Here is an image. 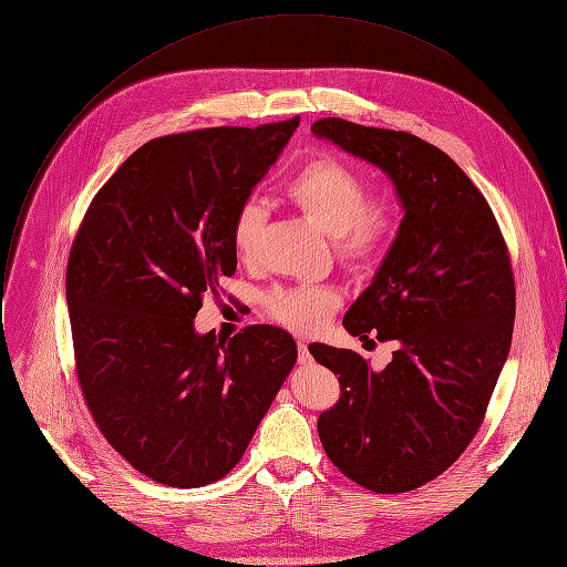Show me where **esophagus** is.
Segmentation results:
<instances>
[{
    "instance_id": "34e87169",
    "label": "esophagus",
    "mask_w": 567,
    "mask_h": 567,
    "mask_svg": "<svg viewBox=\"0 0 567 567\" xmlns=\"http://www.w3.org/2000/svg\"><path fill=\"white\" fill-rule=\"evenodd\" d=\"M313 361V357L309 354V348L305 341H298V363L300 365H309Z\"/></svg>"
}]
</instances>
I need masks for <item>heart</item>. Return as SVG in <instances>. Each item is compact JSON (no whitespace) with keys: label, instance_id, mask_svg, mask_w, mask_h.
<instances>
[{"label":"heart","instance_id":"1","mask_svg":"<svg viewBox=\"0 0 567 567\" xmlns=\"http://www.w3.org/2000/svg\"><path fill=\"white\" fill-rule=\"evenodd\" d=\"M365 179L337 158H316L287 184L285 197L322 233L334 237L337 256L354 267L370 265L394 228V208L385 197H365ZM262 208L245 204L230 226V245L239 260H251L262 228ZM339 296L328 287L276 289L267 298L269 313L293 332L320 328L334 311Z\"/></svg>","mask_w":567,"mask_h":567}]
</instances>
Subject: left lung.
Instances as JSON below:
<instances>
[{"mask_svg": "<svg viewBox=\"0 0 567 567\" xmlns=\"http://www.w3.org/2000/svg\"><path fill=\"white\" fill-rule=\"evenodd\" d=\"M311 132L377 166L403 210L368 289L343 316L394 341L383 370L311 343L341 399L318 417L328 457L361 487L403 494L446 471L477 433L507 361L516 287L498 221L455 161L409 132L322 118Z\"/></svg>", "mask_w": 567, "mask_h": 567, "instance_id": "obj_1", "label": "left lung"}]
</instances>
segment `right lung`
I'll return each mask as SVG.
<instances>
[{
  "label": "right lung",
  "instance_id": "add662e5",
  "mask_svg": "<svg viewBox=\"0 0 567 567\" xmlns=\"http://www.w3.org/2000/svg\"><path fill=\"white\" fill-rule=\"evenodd\" d=\"M300 118L141 145L94 197L66 265L78 381L105 440L143 475L202 487L245 455L289 377V332L197 334L233 276L230 226Z\"/></svg>",
  "mask_w": 567,
  "mask_h": 567
}]
</instances>
